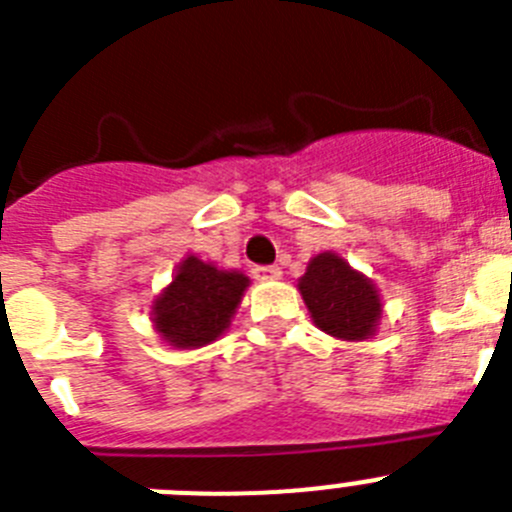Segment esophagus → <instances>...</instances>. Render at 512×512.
<instances>
[{
    "instance_id": "esophagus-1",
    "label": "esophagus",
    "mask_w": 512,
    "mask_h": 512,
    "mask_svg": "<svg viewBox=\"0 0 512 512\" xmlns=\"http://www.w3.org/2000/svg\"><path fill=\"white\" fill-rule=\"evenodd\" d=\"M251 274H253V279H259V282H266V279H279V277H282V269H279V266H253Z\"/></svg>"
}]
</instances>
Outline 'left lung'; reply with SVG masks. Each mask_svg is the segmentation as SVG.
<instances>
[{"label":"left lung","instance_id":"left-lung-1","mask_svg":"<svg viewBox=\"0 0 512 512\" xmlns=\"http://www.w3.org/2000/svg\"><path fill=\"white\" fill-rule=\"evenodd\" d=\"M300 292L318 328L346 341H364L382 315L377 289L336 253H320L300 279Z\"/></svg>","mask_w":512,"mask_h":512}]
</instances>
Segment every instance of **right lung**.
I'll use <instances>...</instances> for the list:
<instances>
[{
  "instance_id": "obj_1",
  "label": "right lung",
  "mask_w": 512,
  "mask_h": 512,
  "mask_svg": "<svg viewBox=\"0 0 512 512\" xmlns=\"http://www.w3.org/2000/svg\"><path fill=\"white\" fill-rule=\"evenodd\" d=\"M246 287L248 277L238 271H220L189 256L153 305L156 330L176 348L205 346L228 328Z\"/></svg>"
}]
</instances>
